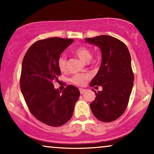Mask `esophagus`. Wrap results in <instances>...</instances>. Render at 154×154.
<instances>
[{"label":"esophagus","mask_w":154,"mask_h":154,"mask_svg":"<svg viewBox=\"0 0 154 154\" xmlns=\"http://www.w3.org/2000/svg\"><path fill=\"white\" fill-rule=\"evenodd\" d=\"M79 90H80V92H81V94H83L84 92L86 91L85 89H83V88H80Z\"/></svg>","instance_id":"esophagus-1"}]
</instances>
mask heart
Segmentation results:
<instances>
[{"label":"heart","mask_w":154,"mask_h":154,"mask_svg":"<svg viewBox=\"0 0 154 154\" xmlns=\"http://www.w3.org/2000/svg\"><path fill=\"white\" fill-rule=\"evenodd\" d=\"M73 52L78 57L83 60V62H88L91 60L92 58V52L90 51L89 48L85 47V46H79L76 48H75L73 50ZM58 66L61 70H64L66 67V57L64 54H62L58 59L57 61ZM89 78V75L82 74H75L71 78L70 81L71 83L78 85H83L85 83L86 80Z\"/></svg>","instance_id":"b5f03b06"}]
</instances>
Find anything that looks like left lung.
Masks as SVG:
<instances>
[{"label": "left lung", "mask_w": 154, "mask_h": 154, "mask_svg": "<svg viewBox=\"0 0 154 154\" xmlns=\"http://www.w3.org/2000/svg\"><path fill=\"white\" fill-rule=\"evenodd\" d=\"M85 41L100 48L102 53L100 69L90 85L102 86V90L97 93L94 91L96 97L90 109L100 121H113L125 111L133 86L130 52L123 42L110 35H99Z\"/></svg>", "instance_id": "8db88e82"}]
</instances>
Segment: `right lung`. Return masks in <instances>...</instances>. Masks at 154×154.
<instances>
[{
	"instance_id": "1",
	"label": "right lung",
	"mask_w": 154,
	"mask_h": 154,
	"mask_svg": "<svg viewBox=\"0 0 154 154\" xmlns=\"http://www.w3.org/2000/svg\"><path fill=\"white\" fill-rule=\"evenodd\" d=\"M73 39L49 38L33 43L25 54L20 88L33 116L46 125L57 127L72 117L80 91L69 85L62 92L54 87L61 74L57 61Z\"/></svg>"
}]
</instances>
